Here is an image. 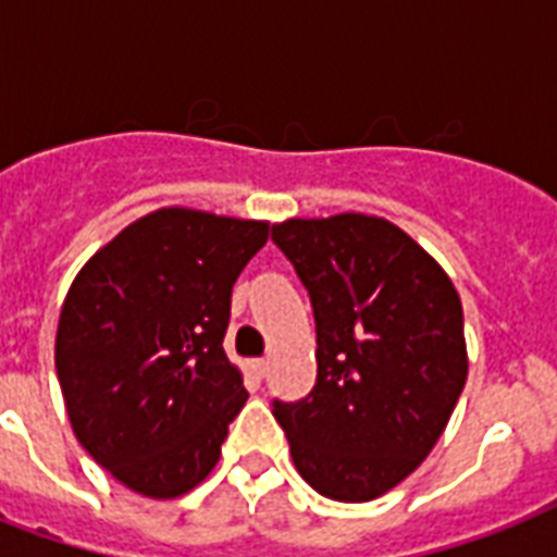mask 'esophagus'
<instances>
[{
    "mask_svg": "<svg viewBox=\"0 0 557 557\" xmlns=\"http://www.w3.org/2000/svg\"><path fill=\"white\" fill-rule=\"evenodd\" d=\"M248 372H251L257 381H262L265 379V372H269V364H265L262 358H253V361H248Z\"/></svg>",
    "mask_w": 557,
    "mask_h": 557,
    "instance_id": "34e87169",
    "label": "esophagus"
}]
</instances>
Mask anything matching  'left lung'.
Returning a JSON list of instances; mask_svg holds the SVG:
<instances>
[{
  "label": "left lung",
  "mask_w": 557,
  "mask_h": 557,
  "mask_svg": "<svg viewBox=\"0 0 557 557\" xmlns=\"http://www.w3.org/2000/svg\"><path fill=\"white\" fill-rule=\"evenodd\" d=\"M271 239L309 292L318 381L274 401L314 492L367 503L422 466L468 379L462 304L422 245L381 216L286 219Z\"/></svg>",
  "instance_id": "obj_1"
}]
</instances>
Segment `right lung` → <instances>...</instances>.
<instances>
[{"label": "right lung", "instance_id": "right-lung-1", "mask_svg": "<svg viewBox=\"0 0 557 557\" xmlns=\"http://www.w3.org/2000/svg\"><path fill=\"white\" fill-rule=\"evenodd\" d=\"M269 222L161 208L100 248L60 309L54 364L72 431L117 483L173 500L213 471L243 410L222 341Z\"/></svg>", "mask_w": 557, "mask_h": 557}]
</instances>
